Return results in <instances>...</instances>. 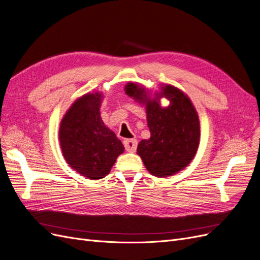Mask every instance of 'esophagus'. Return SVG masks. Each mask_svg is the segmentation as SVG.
I'll list each match as a JSON object with an SVG mask.
<instances>
[{
	"label": "esophagus",
	"mask_w": 260,
	"mask_h": 260,
	"mask_svg": "<svg viewBox=\"0 0 260 260\" xmlns=\"http://www.w3.org/2000/svg\"><path fill=\"white\" fill-rule=\"evenodd\" d=\"M124 147L128 152H135L137 149V140L136 139H125Z\"/></svg>",
	"instance_id": "obj_1"
}]
</instances>
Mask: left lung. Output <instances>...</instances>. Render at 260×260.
Returning <instances> with one entry per match:
<instances>
[{"mask_svg":"<svg viewBox=\"0 0 260 260\" xmlns=\"http://www.w3.org/2000/svg\"><path fill=\"white\" fill-rule=\"evenodd\" d=\"M125 93L146 106L149 139L137 147V154L151 175L164 178L183 170L193 160L200 139L198 113L188 96L171 84H160L159 91L152 95L139 83L128 82ZM170 101L162 108L160 100Z\"/></svg>","mask_w":260,"mask_h":260,"instance_id":"left-lung-1","label":"left lung"}]
</instances>
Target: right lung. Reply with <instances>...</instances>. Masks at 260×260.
I'll list each match as a JSON object with an SVG mask.
<instances>
[{
    "label": "right lung",
    "instance_id": "add662e5",
    "mask_svg": "<svg viewBox=\"0 0 260 260\" xmlns=\"http://www.w3.org/2000/svg\"><path fill=\"white\" fill-rule=\"evenodd\" d=\"M101 92L86 93L77 99L60 123L62 154L75 171L91 180L107 176L124 146L101 118Z\"/></svg>",
    "mask_w": 260,
    "mask_h": 260
}]
</instances>
